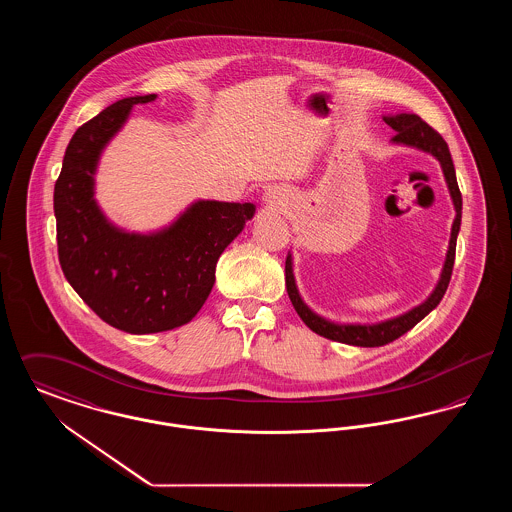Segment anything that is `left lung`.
<instances>
[{"label":"left lung","instance_id":"obj_1","mask_svg":"<svg viewBox=\"0 0 512 512\" xmlns=\"http://www.w3.org/2000/svg\"><path fill=\"white\" fill-rule=\"evenodd\" d=\"M384 121L395 130V136L391 138V144L413 147L418 151L430 153L432 157L438 159L457 215H455L453 226H451V238H449L445 263L441 268V274H439L438 284H436L434 292L426 297V301H422L411 311H407L399 317L374 322V324H349V322L340 324V322H334V320H328V318L317 315L303 301L301 293L297 290L295 276H293V257L292 253H288V257H286V288H288V295L292 299L293 309L297 311V315L313 332H317L318 336L332 341H340V343H347V345H357V347H380V345H386L390 341L397 340L438 307L441 297L447 292L449 280H451L453 263H455V249H457V236H459V230H461V215H463V197L459 192L453 159H451V153H449V147L445 144V140L439 136L430 124H426L414 113L386 115Z\"/></svg>","mask_w":512,"mask_h":512}]
</instances>
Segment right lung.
I'll return each mask as SVG.
<instances>
[{
    "label": "right lung",
    "instance_id": "right-lung-1",
    "mask_svg": "<svg viewBox=\"0 0 512 512\" xmlns=\"http://www.w3.org/2000/svg\"><path fill=\"white\" fill-rule=\"evenodd\" d=\"M155 94L119 99L74 132L55 182L53 211L65 278L101 320L128 334L188 324L213 290L222 251L253 219V203L197 199L169 226L126 232L96 201V171L132 107Z\"/></svg>",
    "mask_w": 512,
    "mask_h": 512
}]
</instances>
